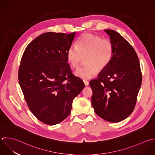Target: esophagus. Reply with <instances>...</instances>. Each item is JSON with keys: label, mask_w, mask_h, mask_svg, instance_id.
Returning <instances> with one entry per match:
<instances>
[{"label": "esophagus", "mask_w": 155, "mask_h": 155, "mask_svg": "<svg viewBox=\"0 0 155 155\" xmlns=\"http://www.w3.org/2000/svg\"><path fill=\"white\" fill-rule=\"evenodd\" d=\"M83 82H84V83L85 86H89V81H88L84 80H83Z\"/></svg>", "instance_id": "esophagus-1"}]
</instances>
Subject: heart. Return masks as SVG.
<instances>
[{
  "mask_svg": "<svg viewBox=\"0 0 155 155\" xmlns=\"http://www.w3.org/2000/svg\"><path fill=\"white\" fill-rule=\"evenodd\" d=\"M113 46L107 38L84 33L81 35L77 43V48H70L67 52V60L73 69H77L81 64L83 57L85 64L78 69L75 74L77 76L89 79L104 69L111 60Z\"/></svg>",
  "mask_w": 155,
  "mask_h": 155,
  "instance_id": "obj_1",
  "label": "heart"
}]
</instances>
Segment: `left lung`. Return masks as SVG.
I'll list each match as a JSON object with an SVG mask.
<instances>
[{"instance_id": "8db88e82", "label": "left lung", "mask_w": 155, "mask_h": 155, "mask_svg": "<svg viewBox=\"0 0 155 155\" xmlns=\"http://www.w3.org/2000/svg\"><path fill=\"white\" fill-rule=\"evenodd\" d=\"M104 31L110 36L113 53L98 78L89 83L93 91L91 101L97 115L107 121L117 123L134 111L142 74L138 57L130 43L115 31Z\"/></svg>"}]
</instances>
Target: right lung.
<instances>
[{
  "label": "right lung",
  "instance_id": "obj_1",
  "mask_svg": "<svg viewBox=\"0 0 155 155\" xmlns=\"http://www.w3.org/2000/svg\"><path fill=\"white\" fill-rule=\"evenodd\" d=\"M76 32H48L26 48L18 69L20 86L28 107L41 122L55 125L71 114L73 100L84 87L73 75L67 52Z\"/></svg>",
  "mask_w": 155,
  "mask_h": 155
}]
</instances>
